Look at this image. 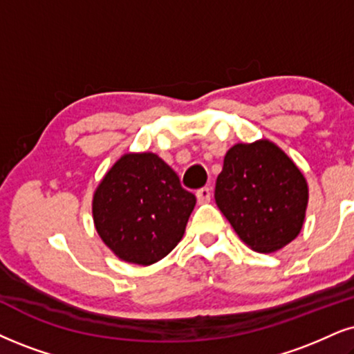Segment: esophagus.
<instances>
[{
    "mask_svg": "<svg viewBox=\"0 0 354 354\" xmlns=\"http://www.w3.org/2000/svg\"><path fill=\"white\" fill-rule=\"evenodd\" d=\"M197 200L198 203H208L212 200V190L208 187H202L197 190Z\"/></svg>",
    "mask_w": 354,
    "mask_h": 354,
    "instance_id": "esophagus-1",
    "label": "esophagus"
}]
</instances>
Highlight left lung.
Masks as SVG:
<instances>
[{
    "mask_svg": "<svg viewBox=\"0 0 354 354\" xmlns=\"http://www.w3.org/2000/svg\"><path fill=\"white\" fill-rule=\"evenodd\" d=\"M215 200L239 238L257 252H274L304 226L308 187L304 174L276 144H234L216 178Z\"/></svg>",
    "mask_w": 354,
    "mask_h": 354,
    "instance_id": "8db88e82",
    "label": "left lung"
}]
</instances>
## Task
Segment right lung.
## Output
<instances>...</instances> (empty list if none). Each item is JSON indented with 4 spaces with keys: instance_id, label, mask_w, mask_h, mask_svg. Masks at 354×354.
<instances>
[{
    "instance_id": "right-lung-1",
    "label": "right lung",
    "mask_w": 354,
    "mask_h": 354,
    "mask_svg": "<svg viewBox=\"0 0 354 354\" xmlns=\"http://www.w3.org/2000/svg\"><path fill=\"white\" fill-rule=\"evenodd\" d=\"M195 202L159 156L129 152L104 174L91 212L100 238L120 259L149 266L177 246Z\"/></svg>"
}]
</instances>
